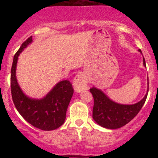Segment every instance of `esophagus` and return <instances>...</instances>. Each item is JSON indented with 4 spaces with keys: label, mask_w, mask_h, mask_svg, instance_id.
I'll use <instances>...</instances> for the list:
<instances>
[{
    "label": "esophagus",
    "mask_w": 158,
    "mask_h": 158,
    "mask_svg": "<svg viewBox=\"0 0 158 158\" xmlns=\"http://www.w3.org/2000/svg\"><path fill=\"white\" fill-rule=\"evenodd\" d=\"M73 86L75 91L78 92V93L88 88L87 79L84 74L79 73L76 76L73 81Z\"/></svg>",
    "instance_id": "34e87169"
}]
</instances>
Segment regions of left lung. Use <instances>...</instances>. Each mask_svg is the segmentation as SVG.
<instances>
[{
	"mask_svg": "<svg viewBox=\"0 0 158 158\" xmlns=\"http://www.w3.org/2000/svg\"><path fill=\"white\" fill-rule=\"evenodd\" d=\"M139 51L142 53L140 50ZM143 65L146 61L143 58ZM94 97L93 118L100 126L109 129L121 128L128 123L139 113L144 105L148 94L138 102L133 105H122L110 100L101 90L93 87L90 89Z\"/></svg>",
	"mask_w": 158,
	"mask_h": 158,
	"instance_id": "left-lung-1",
	"label": "left lung"
}]
</instances>
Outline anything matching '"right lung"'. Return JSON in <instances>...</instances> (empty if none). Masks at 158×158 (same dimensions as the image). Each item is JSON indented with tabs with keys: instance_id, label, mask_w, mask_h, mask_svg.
I'll list each match as a JSON object with an SVG mask.
<instances>
[{
	"instance_id": "right-lung-1",
	"label": "right lung",
	"mask_w": 158,
	"mask_h": 158,
	"mask_svg": "<svg viewBox=\"0 0 158 158\" xmlns=\"http://www.w3.org/2000/svg\"><path fill=\"white\" fill-rule=\"evenodd\" d=\"M32 41L30 36L14 56L10 79L12 100L19 114L32 126L44 131H52L64 123L73 88L70 81L63 80L57 83L42 99H32L23 94L16 79V66L20 53Z\"/></svg>"
}]
</instances>
